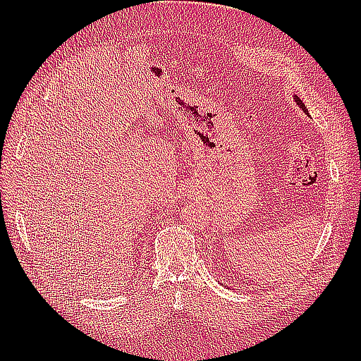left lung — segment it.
I'll return each instance as SVG.
<instances>
[{
	"instance_id": "1",
	"label": "left lung",
	"mask_w": 361,
	"mask_h": 361,
	"mask_svg": "<svg viewBox=\"0 0 361 361\" xmlns=\"http://www.w3.org/2000/svg\"><path fill=\"white\" fill-rule=\"evenodd\" d=\"M293 99L296 101V105H299V109H301L304 113H307V114H309V111H307V109H305V105H304V102L301 101V99H299L298 96H295Z\"/></svg>"
}]
</instances>
